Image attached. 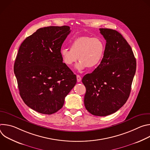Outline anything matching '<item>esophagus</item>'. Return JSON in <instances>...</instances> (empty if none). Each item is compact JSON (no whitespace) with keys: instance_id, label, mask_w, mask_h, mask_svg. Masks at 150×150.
Here are the masks:
<instances>
[{"instance_id":"34e87169","label":"esophagus","mask_w":150,"mask_h":150,"mask_svg":"<svg viewBox=\"0 0 150 150\" xmlns=\"http://www.w3.org/2000/svg\"><path fill=\"white\" fill-rule=\"evenodd\" d=\"M76 79H77V81H78V82H81V77L79 75H76Z\"/></svg>"}]
</instances>
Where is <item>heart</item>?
Here are the masks:
<instances>
[{
    "label": "heart",
    "instance_id": "1",
    "mask_svg": "<svg viewBox=\"0 0 150 150\" xmlns=\"http://www.w3.org/2000/svg\"><path fill=\"white\" fill-rule=\"evenodd\" d=\"M105 49V42L101 38L81 36L71 42V49L62 48L60 54L63 62L68 67L72 66L78 59L80 62L75 67L77 70L87 68L95 69L103 59Z\"/></svg>",
    "mask_w": 150,
    "mask_h": 150
}]
</instances>
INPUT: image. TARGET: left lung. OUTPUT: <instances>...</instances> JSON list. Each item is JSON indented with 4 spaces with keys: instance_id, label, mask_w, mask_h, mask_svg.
Masks as SVG:
<instances>
[{
    "instance_id": "obj_1",
    "label": "left lung",
    "mask_w": 150,
    "mask_h": 150,
    "mask_svg": "<svg viewBox=\"0 0 150 150\" xmlns=\"http://www.w3.org/2000/svg\"><path fill=\"white\" fill-rule=\"evenodd\" d=\"M106 40L105 53L99 66L85 75L84 105L92 115L105 116L117 112L129 97L137 62L132 50L116 30L100 28Z\"/></svg>"
}]
</instances>
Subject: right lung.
Returning <instances> with one entry per match:
<instances>
[{"label":"right lung","mask_w":150,"mask_h":150,"mask_svg":"<svg viewBox=\"0 0 150 150\" xmlns=\"http://www.w3.org/2000/svg\"><path fill=\"white\" fill-rule=\"evenodd\" d=\"M69 26L41 28L21 45L14 63L19 94L33 110L52 115L63 105L76 76L63 63L60 50Z\"/></svg>","instance_id":"obj_1"}]
</instances>
